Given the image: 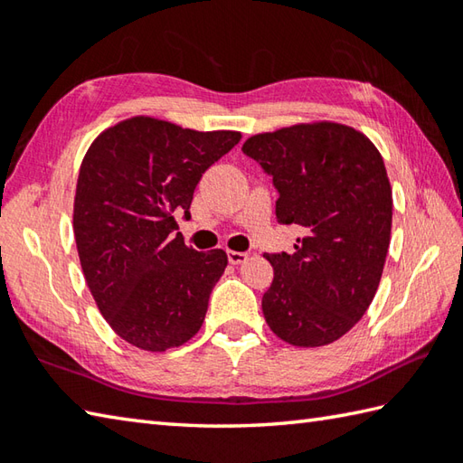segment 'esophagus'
Masks as SVG:
<instances>
[{
    "mask_svg": "<svg viewBox=\"0 0 463 463\" xmlns=\"http://www.w3.org/2000/svg\"><path fill=\"white\" fill-rule=\"evenodd\" d=\"M226 257H229V262H231V264H242V262H247V259H249V254H247V252H237V250H229V252H226Z\"/></svg>",
    "mask_w": 463,
    "mask_h": 463,
    "instance_id": "1",
    "label": "esophagus"
}]
</instances>
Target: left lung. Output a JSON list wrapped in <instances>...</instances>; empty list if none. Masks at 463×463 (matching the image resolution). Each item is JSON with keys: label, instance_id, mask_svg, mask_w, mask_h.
<instances>
[{"label": "left lung", "instance_id": "obj_1", "mask_svg": "<svg viewBox=\"0 0 463 463\" xmlns=\"http://www.w3.org/2000/svg\"><path fill=\"white\" fill-rule=\"evenodd\" d=\"M242 153L272 179L277 222L302 229L292 254H264L274 269L264 318L292 346H326L378 290L392 229L386 166L368 137L336 123L254 135Z\"/></svg>", "mask_w": 463, "mask_h": 463}]
</instances>
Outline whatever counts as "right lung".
<instances>
[{"instance_id": "add662e5", "label": "right lung", "mask_w": 463, "mask_h": 463, "mask_svg": "<svg viewBox=\"0 0 463 463\" xmlns=\"http://www.w3.org/2000/svg\"><path fill=\"white\" fill-rule=\"evenodd\" d=\"M241 141L133 117L101 133L81 163L73 231L87 287L133 346L165 352L203 326L226 252H196L173 234L191 219L203 173Z\"/></svg>"}]
</instances>
